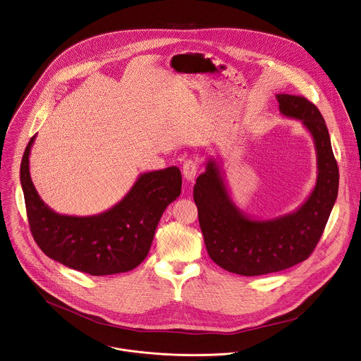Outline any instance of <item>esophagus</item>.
<instances>
[{"label": "esophagus", "mask_w": 361, "mask_h": 361, "mask_svg": "<svg viewBox=\"0 0 361 361\" xmlns=\"http://www.w3.org/2000/svg\"><path fill=\"white\" fill-rule=\"evenodd\" d=\"M198 174V166L192 161H187L183 166V176L188 183H194L195 177Z\"/></svg>", "instance_id": "1"}]
</instances>
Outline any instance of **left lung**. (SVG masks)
Returning a JSON list of instances; mask_svg holds the SVG:
<instances>
[{
    "label": "left lung",
    "instance_id": "left-lung-1",
    "mask_svg": "<svg viewBox=\"0 0 361 361\" xmlns=\"http://www.w3.org/2000/svg\"><path fill=\"white\" fill-rule=\"evenodd\" d=\"M276 98L281 115L300 121L314 142L317 178L306 200L293 212L271 219L245 213L231 197L219 155L206 159L194 187L210 259L246 277L276 273L306 260L320 240L338 197L339 170L320 111L303 97L277 94Z\"/></svg>",
    "mask_w": 361,
    "mask_h": 361
}]
</instances>
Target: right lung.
<instances>
[{
	"label": "right lung",
	"instance_id": "right-lung-1",
	"mask_svg": "<svg viewBox=\"0 0 361 361\" xmlns=\"http://www.w3.org/2000/svg\"><path fill=\"white\" fill-rule=\"evenodd\" d=\"M27 144L20 184L33 238L41 250L66 267L91 276H111L135 269L147 257L166 207L181 194V171L167 169L141 173L128 192L108 210L69 216L41 200L30 177Z\"/></svg>",
	"mask_w": 361,
	"mask_h": 361
}]
</instances>
